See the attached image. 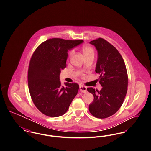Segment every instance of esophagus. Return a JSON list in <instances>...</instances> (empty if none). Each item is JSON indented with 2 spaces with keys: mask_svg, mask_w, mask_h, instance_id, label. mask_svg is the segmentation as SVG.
Instances as JSON below:
<instances>
[{
  "mask_svg": "<svg viewBox=\"0 0 151 151\" xmlns=\"http://www.w3.org/2000/svg\"><path fill=\"white\" fill-rule=\"evenodd\" d=\"M80 90L82 93H86L87 92V87L83 85L80 86Z\"/></svg>",
  "mask_w": 151,
  "mask_h": 151,
  "instance_id": "esophagus-1",
  "label": "esophagus"
}]
</instances>
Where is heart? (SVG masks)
<instances>
[{"mask_svg": "<svg viewBox=\"0 0 151 151\" xmlns=\"http://www.w3.org/2000/svg\"><path fill=\"white\" fill-rule=\"evenodd\" d=\"M82 51L84 54L85 56H86L88 55H94V50L93 48L90 46H85L82 47ZM73 51H70L69 52V56H71L73 54Z\"/></svg>", "mask_w": 151, "mask_h": 151, "instance_id": "obj_1", "label": "heart"}]
</instances>
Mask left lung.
<instances>
[{"label":"left lung","mask_w":151,"mask_h":151,"mask_svg":"<svg viewBox=\"0 0 151 151\" xmlns=\"http://www.w3.org/2000/svg\"><path fill=\"white\" fill-rule=\"evenodd\" d=\"M90 43L98 52L95 71L100 75L102 88L100 91L87 88L94 97L89 111L96 118L105 119L114 114L124 102L128 86L127 69L119 51L108 41L100 37Z\"/></svg>","instance_id":"1"}]
</instances>
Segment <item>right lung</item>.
<instances>
[{
    "label": "right lung",
    "mask_w": 151,
    "mask_h": 151,
    "mask_svg": "<svg viewBox=\"0 0 151 151\" xmlns=\"http://www.w3.org/2000/svg\"><path fill=\"white\" fill-rule=\"evenodd\" d=\"M83 41L50 39L34 52L28 69V87L34 104L46 116L56 117L65 114L76 96L78 83L66 82L62 86L59 76L66 66L68 50Z\"/></svg>",
    "instance_id": "add662e5"
}]
</instances>
